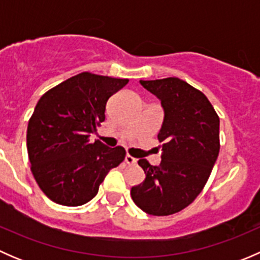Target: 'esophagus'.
Here are the masks:
<instances>
[{
    "mask_svg": "<svg viewBox=\"0 0 260 260\" xmlns=\"http://www.w3.org/2000/svg\"><path fill=\"white\" fill-rule=\"evenodd\" d=\"M124 161H125V164H128V165H135L136 162H137V159H136L135 157L131 156V154H125Z\"/></svg>",
    "mask_w": 260,
    "mask_h": 260,
    "instance_id": "obj_1",
    "label": "esophagus"
}]
</instances>
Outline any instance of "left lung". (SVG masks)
Instances as JSON below:
<instances>
[{"mask_svg": "<svg viewBox=\"0 0 260 260\" xmlns=\"http://www.w3.org/2000/svg\"><path fill=\"white\" fill-rule=\"evenodd\" d=\"M140 83L164 107L157 136L164 153L159 166L138 161L146 179L131 196L147 214L167 216L190 205L208 182L219 156L220 119L205 94L179 78Z\"/></svg>", "mask_w": 260, "mask_h": 260, "instance_id": "1", "label": "left lung"}]
</instances>
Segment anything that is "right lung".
Segmentation results:
<instances>
[{"instance_id":"1","label":"right lung","mask_w":260,"mask_h":260,"mask_svg":"<svg viewBox=\"0 0 260 260\" xmlns=\"http://www.w3.org/2000/svg\"><path fill=\"white\" fill-rule=\"evenodd\" d=\"M127 83L84 72L38 102L27 125V153L31 172L51 201L64 206L86 204L107 174L123 162V147L90 143V135L106 119L108 99Z\"/></svg>"}]
</instances>
